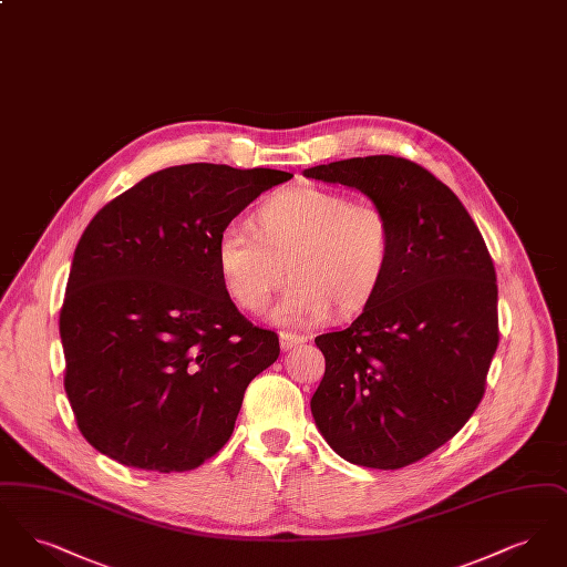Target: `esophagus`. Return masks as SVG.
<instances>
[{
  "mask_svg": "<svg viewBox=\"0 0 567 567\" xmlns=\"http://www.w3.org/2000/svg\"><path fill=\"white\" fill-rule=\"evenodd\" d=\"M308 338L306 336H297V333H291V331H282L280 333V349L282 351H293L296 347L299 344H303Z\"/></svg>",
  "mask_w": 567,
  "mask_h": 567,
  "instance_id": "34e87169",
  "label": "esophagus"
}]
</instances>
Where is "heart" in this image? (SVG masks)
I'll list each match as a JSON object with an SVG mask.
<instances>
[{"mask_svg": "<svg viewBox=\"0 0 567 567\" xmlns=\"http://www.w3.org/2000/svg\"><path fill=\"white\" fill-rule=\"evenodd\" d=\"M250 227L220 231L216 271L240 308L261 312L289 270L296 282L274 310L276 323H321L333 306L352 315L372 301L391 270L393 220L372 199L299 185L259 202Z\"/></svg>", "mask_w": 567, "mask_h": 567, "instance_id": "1", "label": "heart"}]
</instances>
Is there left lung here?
Masks as SVG:
<instances>
[{"label": "left lung", "mask_w": 567, "mask_h": 567, "mask_svg": "<svg viewBox=\"0 0 567 567\" xmlns=\"http://www.w3.org/2000/svg\"><path fill=\"white\" fill-rule=\"evenodd\" d=\"M303 176L361 190L395 229L380 291L351 327L315 340V423L354 465L405 467L449 442L485 395L499 342L491 255L457 195L416 163L354 157Z\"/></svg>", "instance_id": "1"}]
</instances>
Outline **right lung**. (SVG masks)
<instances>
[{
	"label": "right lung",
	"mask_w": 567,
	"mask_h": 567,
	"mask_svg": "<svg viewBox=\"0 0 567 567\" xmlns=\"http://www.w3.org/2000/svg\"><path fill=\"white\" fill-rule=\"evenodd\" d=\"M289 172L165 167L106 204L74 250L59 333L86 442L127 467L187 472L234 432L278 336L248 323L216 271L220 231Z\"/></svg>",
	"instance_id": "1"
}]
</instances>
